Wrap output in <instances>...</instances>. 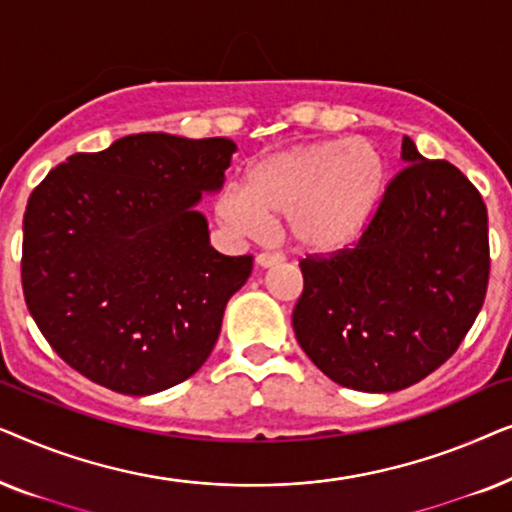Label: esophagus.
Here are the masks:
<instances>
[{"instance_id":"obj_1","label":"esophagus","mask_w":512,"mask_h":512,"mask_svg":"<svg viewBox=\"0 0 512 512\" xmlns=\"http://www.w3.org/2000/svg\"><path fill=\"white\" fill-rule=\"evenodd\" d=\"M284 261V258L282 256H279V254H270V251H265V254H258L256 256V265H258V268H275V265H279V263H282Z\"/></svg>"}]
</instances>
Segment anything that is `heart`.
<instances>
[{
	"label": "heart",
	"instance_id": "1",
	"mask_svg": "<svg viewBox=\"0 0 512 512\" xmlns=\"http://www.w3.org/2000/svg\"><path fill=\"white\" fill-rule=\"evenodd\" d=\"M387 191V160L370 139H324L279 151L251 167L247 191L226 186L216 198L223 226L261 237L282 219L293 247L331 256L356 244Z\"/></svg>",
	"mask_w": 512,
	"mask_h": 512
}]
</instances>
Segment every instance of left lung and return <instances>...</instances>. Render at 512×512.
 Returning <instances> with one entry per match:
<instances>
[{
    "mask_svg": "<svg viewBox=\"0 0 512 512\" xmlns=\"http://www.w3.org/2000/svg\"><path fill=\"white\" fill-rule=\"evenodd\" d=\"M389 181L354 249L307 256L293 307L298 345L340 387L389 394L443 366L473 326L489 282L487 207L447 160L403 137Z\"/></svg>",
    "mask_w": 512,
    "mask_h": 512,
    "instance_id": "left-lung-1",
    "label": "left lung"
}]
</instances>
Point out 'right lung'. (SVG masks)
Wrapping results in <instances>:
<instances>
[{"label": "right lung", "instance_id": "right-lung-1", "mask_svg": "<svg viewBox=\"0 0 512 512\" xmlns=\"http://www.w3.org/2000/svg\"><path fill=\"white\" fill-rule=\"evenodd\" d=\"M226 137L142 132L74 153L46 174L23 219V293L34 324L83 377L128 396L198 370L254 256L209 244L195 205L221 191Z\"/></svg>", "mask_w": 512, "mask_h": 512}]
</instances>
